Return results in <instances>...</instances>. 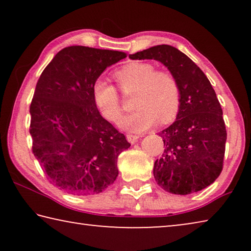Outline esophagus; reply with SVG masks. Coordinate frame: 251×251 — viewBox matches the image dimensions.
Instances as JSON below:
<instances>
[{
    "label": "esophagus",
    "instance_id": "esophagus-1",
    "mask_svg": "<svg viewBox=\"0 0 251 251\" xmlns=\"http://www.w3.org/2000/svg\"><path fill=\"white\" fill-rule=\"evenodd\" d=\"M126 138H127V141H128L130 144H135L136 142H137V139L139 138V136H137V135H131V134H127V135H126Z\"/></svg>",
    "mask_w": 251,
    "mask_h": 251
}]
</instances>
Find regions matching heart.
<instances>
[{"label": "heart", "mask_w": 251, "mask_h": 251, "mask_svg": "<svg viewBox=\"0 0 251 251\" xmlns=\"http://www.w3.org/2000/svg\"><path fill=\"white\" fill-rule=\"evenodd\" d=\"M115 78L125 94L137 91L134 101L137 109L121 118L118 126L122 129L143 133L158 120L167 123L176 116L180 105V87L171 73L157 71L151 63L131 62L116 71ZM92 94L101 116L112 122L120 117L121 99L114 85L97 78Z\"/></svg>", "instance_id": "heart-1"}]
</instances>
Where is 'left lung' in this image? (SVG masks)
Segmentation results:
<instances>
[{"instance_id": "left-lung-1", "label": "left lung", "mask_w": 251, "mask_h": 251, "mask_svg": "<svg viewBox=\"0 0 251 251\" xmlns=\"http://www.w3.org/2000/svg\"><path fill=\"white\" fill-rule=\"evenodd\" d=\"M129 58L160 62L180 87L176 121L159 134L164 151L152 171L157 184L176 195L206 188L223 171L227 139L222 106L209 79L187 55L171 45L152 46L130 54Z\"/></svg>"}]
</instances>
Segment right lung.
I'll list each match as a JSON object with an SVG mask.
<instances>
[{
  "mask_svg": "<svg viewBox=\"0 0 251 251\" xmlns=\"http://www.w3.org/2000/svg\"><path fill=\"white\" fill-rule=\"evenodd\" d=\"M125 57L118 50L69 46L37 80L29 107L33 154L50 181L66 193L100 194L118 176L117 158L130 144L100 115L92 87Z\"/></svg>",
  "mask_w": 251,
  "mask_h": 251,
  "instance_id": "right-lung-1",
  "label": "right lung"
}]
</instances>
